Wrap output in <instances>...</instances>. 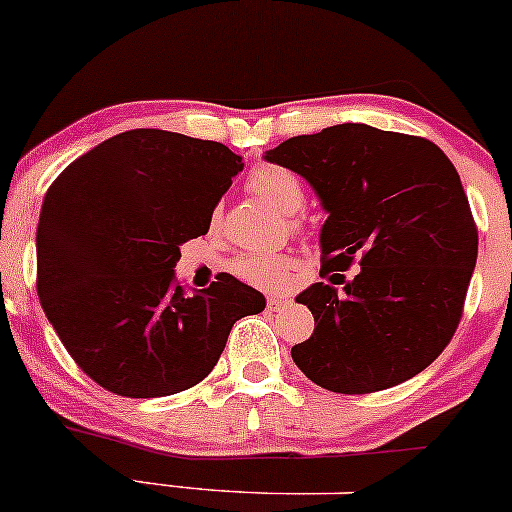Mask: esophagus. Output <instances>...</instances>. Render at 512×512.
<instances>
[{
    "label": "esophagus",
    "mask_w": 512,
    "mask_h": 512,
    "mask_svg": "<svg viewBox=\"0 0 512 512\" xmlns=\"http://www.w3.org/2000/svg\"><path fill=\"white\" fill-rule=\"evenodd\" d=\"M288 305V300L286 298H281V295H269L267 298V307L269 310H281V307H286Z\"/></svg>",
    "instance_id": "34e87169"
}]
</instances>
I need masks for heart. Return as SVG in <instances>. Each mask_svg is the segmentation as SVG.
Returning <instances> with one entry per match:
<instances>
[{"label":"heart","mask_w":512,"mask_h":512,"mask_svg":"<svg viewBox=\"0 0 512 512\" xmlns=\"http://www.w3.org/2000/svg\"><path fill=\"white\" fill-rule=\"evenodd\" d=\"M252 193H257L269 205H274L283 214H295L305 202L303 183L293 171L283 166L267 164L255 169L248 178ZM214 221H219V209L214 212ZM293 226H298L293 221ZM231 272L240 281L250 286L262 288V291H281L293 279V260L281 252H248L231 262Z\"/></svg>","instance_id":"heart-1"}]
</instances>
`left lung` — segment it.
<instances>
[{
    "label": "left lung",
    "mask_w": 512,
    "mask_h": 512,
    "mask_svg": "<svg viewBox=\"0 0 512 512\" xmlns=\"http://www.w3.org/2000/svg\"><path fill=\"white\" fill-rule=\"evenodd\" d=\"M329 212L322 279L298 295L315 334L293 362L326 391L374 393L427 369L463 319L477 224L458 171L432 140L338 123L267 152ZM361 267L353 282L340 272ZM343 285V289H338Z\"/></svg>",
    "instance_id": "obj_1"
}]
</instances>
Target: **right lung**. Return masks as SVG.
<instances>
[{"label":"right lung","mask_w":512,"mask_h":512,"mask_svg":"<svg viewBox=\"0 0 512 512\" xmlns=\"http://www.w3.org/2000/svg\"><path fill=\"white\" fill-rule=\"evenodd\" d=\"M243 169L214 140L135 128L104 140L47 188L38 295L73 362L102 389L162 398L200 384L264 295L231 274L186 295L181 245L209 231Z\"/></svg>","instance_id":"obj_1"}]
</instances>
